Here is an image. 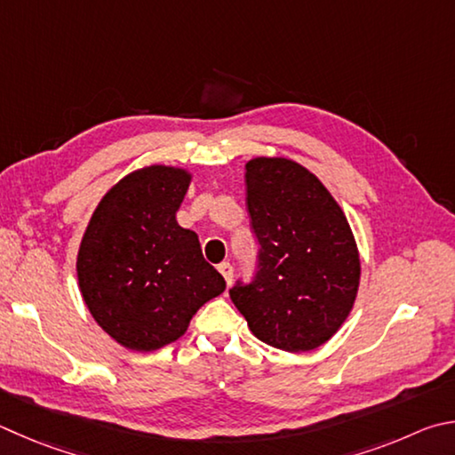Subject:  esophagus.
Wrapping results in <instances>:
<instances>
[{"label": "esophagus", "mask_w": 455, "mask_h": 455, "mask_svg": "<svg viewBox=\"0 0 455 455\" xmlns=\"http://www.w3.org/2000/svg\"><path fill=\"white\" fill-rule=\"evenodd\" d=\"M219 272L222 275V278H225V283L230 286V283H233V267H230L228 262H222L219 264Z\"/></svg>", "instance_id": "1"}]
</instances>
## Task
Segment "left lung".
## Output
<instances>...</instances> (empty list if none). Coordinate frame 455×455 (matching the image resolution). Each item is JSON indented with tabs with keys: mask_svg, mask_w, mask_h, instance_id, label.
<instances>
[{
	"mask_svg": "<svg viewBox=\"0 0 455 455\" xmlns=\"http://www.w3.org/2000/svg\"><path fill=\"white\" fill-rule=\"evenodd\" d=\"M244 169L260 268L252 284L230 288V299L264 344L284 352L316 350L356 302V238L342 206L304 164L254 156Z\"/></svg>",
	"mask_w": 455,
	"mask_h": 455,
	"instance_id": "1",
	"label": "left lung"
}]
</instances>
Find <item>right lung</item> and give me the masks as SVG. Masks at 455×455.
Segmentation results:
<instances>
[{"label": "right lung", "mask_w": 455, "mask_h": 455, "mask_svg": "<svg viewBox=\"0 0 455 455\" xmlns=\"http://www.w3.org/2000/svg\"><path fill=\"white\" fill-rule=\"evenodd\" d=\"M193 172L147 164L95 206L77 251V283L91 316L127 350L179 340L227 283L204 260L199 236L177 222Z\"/></svg>", "instance_id": "right-lung-1"}]
</instances>
